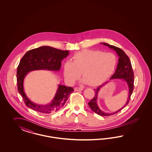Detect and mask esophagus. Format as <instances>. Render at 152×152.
Returning <instances> with one entry per match:
<instances>
[{"mask_svg":"<svg viewBox=\"0 0 152 152\" xmlns=\"http://www.w3.org/2000/svg\"><path fill=\"white\" fill-rule=\"evenodd\" d=\"M83 89V87H75L74 90L75 91H82Z\"/></svg>","mask_w":152,"mask_h":152,"instance_id":"esophagus-1","label":"esophagus"}]
</instances>
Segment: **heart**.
I'll return each instance as SVG.
<instances>
[{"mask_svg":"<svg viewBox=\"0 0 152 152\" xmlns=\"http://www.w3.org/2000/svg\"><path fill=\"white\" fill-rule=\"evenodd\" d=\"M117 63L116 55L112 52L84 50L75 53L72 62L67 61L63 65L65 81L73 84L81 75L83 82L97 86L107 79L114 72Z\"/></svg>","mask_w":152,"mask_h":152,"instance_id":"b5f03b06","label":"heart"}]
</instances>
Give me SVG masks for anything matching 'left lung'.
<instances>
[{"mask_svg":"<svg viewBox=\"0 0 152 152\" xmlns=\"http://www.w3.org/2000/svg\"><path fill=\"white\" fill-rule=\"evenodd\" d=\"M101 44L108 46L109 48L115 50L116 53H117L118 56H119L118 58V63L117 64V66L116 68V71L114 74L112 76L110 79H121L124 81H125L128 85V89H129V94H128V99L126 101L125 105L120 110L116 111L114 113H105L102 112L97 105V99L99 91H100V88L104 84H107V82L104 83L102 86L97 87V88L94 89V98L88 102V105L90 107L91 109L94 112V113H97V115L101 116H109L114 114H116L117 112H120L122 110L126 105L128 104L129 102L130 101V96L132 94L133 88H134V73L132 69V66L131 64L130 59L129 57L126 55V54L120 48L116 47L114 45H110L105 43H101Z\"/></svg>","mask_w":152,"mask_h":152,"instance_id":"8db88e82","label":"left lung"}]
</instances>
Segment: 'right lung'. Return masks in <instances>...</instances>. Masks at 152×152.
<instances>
[{
  "mask_svg": "<svg viewBox=\"0 0 152 152\" xmlns=\"http://www.w3.org/2000/svg\"><path fill=\"white\" fill-rule=\"evenodd\" d=\"M68 55V51L42 46L29 50L23 56L17 69V84L18 92L27 107L41 113L50 114L57 112L64 106L69 95L74 91L72 87L58 85L54 99L50 104L38 105L27 97L24 91L23 81L27 73L32 71L45 69L58 71L61 68V60Z\"/></svg>",
  "mask_w": 152,
  "mask_h": 152,
  "instance_id": "1",
  "label": "right lung"
}]
</instances>
